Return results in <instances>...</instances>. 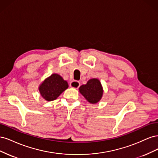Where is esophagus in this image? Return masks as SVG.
Masks as SVG:
<instances>
[{"label": "esophagus", "mask_w": 158, "mask_h": 158, "mask_svg": "<svg viewBox=\"0 0 158 158\" xmlns=\"http://www.w3.org/2000/svg\"><path fill=\"white\" fill-rule=\"evenodd\" d=\"M80 82H78V81H76V80L72 81V82L70 84V86L71 88H75V89H78L80 87Z\"/></svg>", "instance_id": "1"}]
</instances>
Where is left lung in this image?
<instances>
[{
    "instance_id": "left-lung-1",
    "label": "left lung",
    "mask_w": 158,
    "mask_h": 158,
    "mask_svg": "<svg viewBox=\"0 0 158 158\" xmlns=\"http://www.w3.org/2000/svg\"><path fill=\"white\" fill-rule=\"evenodd\" d=\"M79 92L91 104H95L102 99L103 94V86L98 78L89 79L86 84L79 88Z\"/></svg>"
}]
</instances>
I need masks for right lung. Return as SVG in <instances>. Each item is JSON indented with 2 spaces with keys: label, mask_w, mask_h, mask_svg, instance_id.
<instances>
[{
  "label": "right lung",
  "mask_w": 158,
  "mask_h": 158,
  "mask_svg": "<svg viewBox=\"0 0 158 158\" xmlns=\"http://www.w3.org/2000/svg\"><path fill=\"white\" fill-rule=\"evenodd\" d=\"M68 88V82L59 74L53 73L40 84L39 91L43 98L51 102L57 99Z\"/></svg>",
  "instance_id": "1"
}]
</instances>
